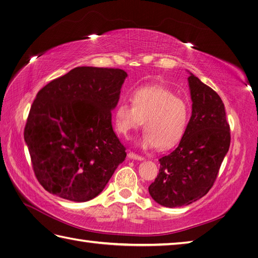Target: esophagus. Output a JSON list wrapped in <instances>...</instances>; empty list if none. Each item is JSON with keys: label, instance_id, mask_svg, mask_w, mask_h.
<instances>
[{"label": "esophagus", "instance_id": "esophagus-1", "mask_svg": "<svg viewBox=\"0 0 258 258\" xmlns=\"http://www.w3.org/2000/svg\"><path fill=\"white\" fill-rule=\"evenodd\" d=\"M127 157H128V158H132V159H136V160H144V157L140 156V155H137V154H135V153H133V152H130V153L127 154Z\"/></svg>", "mask_w": 258, "mask_h": 258}]
</instances>
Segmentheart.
<instances>
[{"mask_svg": "<svg viewBox=\"0 0 258 258\" xmlns=\"http://www.w3.org/2000/svg\"><path fill=\"white\" fill-rule=\"evenodd\" d=\"M190 117L188 101L176 97L175 92L161 86L136 89L132 103L121 101L114 111L116 131L128 137L144 121L143 147L167 149L181 140Z\"/></svg>", "mask_w": 258, "mask_h": 258, "instance_id": "1", "label": "heart"}]
</instances>
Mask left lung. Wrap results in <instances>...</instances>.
Instances as JSON below:
<instances>
[{
	"mask_svg": "<svg viewBox=\"0 0 258 258\" xmlns=\"http://www.w3.org/2000/svg\"><path fill=\"white\" fill-rule=\"evenodd\" d=\"M188 81L192 115L179 145L159 158V172L148 187L153 199L168 208L188 206L209 192L231 143L220 95L194 75Z\"/></svg>",
	"mask_w": 258,
	"mask_h": 258,
	"instance_id": "obj_1",
	"label": "left lung"
}]
</instances>
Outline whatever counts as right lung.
<instances>
[{
  "label": "right lung",
  "mask_w": 258,
  "mask_h": 258,
  "mask_svg": "<svg viewBox=\"0 0 258 258\" xmlns=\"http://www.w3.org/2000/svg\"><path fill=\"white\" fill-rule=\"evenodd\" d=\"M127 74L77 67L41 88L24 128L36 178L48 192L86 202L104 189L126 148L112 128Z\"/></svg>",
  "instance_id": "right-lung-1"
}]
</instances>
